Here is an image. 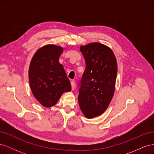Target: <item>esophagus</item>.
Masks as SVG:
<instances>
[{"instance_id":"obj_1","label":"esophagus","mask_w":154,"mask_h":154,"mask_svg":"<svg viewBox=\"0 0 154 154\" xmlns=\"http://www.w3.org/2000/svg\"><path fill=\"white\" fill-rule=\"evenodd\" d=\"M71 87H72V90H74L76 87V84L74 82H71Z\"/></svg>"}]
</instances>
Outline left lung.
<instances>
[{"label":"left lung","mask_w":154,"mask_h":154,"mask_svg":"<svg viewBox=\"0 0 154 154\" xmlns=\"http://www.w3.org/2000/svg\"><path fill=\"white\" fill-rule=\"evenodd\" d=\"M85 60V71L81 80L78 103L88 119L101 116L112 99L117 75L118 64L109 47L92 42L80 47Z\"/></svg>","instance_id":"left-lung-1"}]
</instances>
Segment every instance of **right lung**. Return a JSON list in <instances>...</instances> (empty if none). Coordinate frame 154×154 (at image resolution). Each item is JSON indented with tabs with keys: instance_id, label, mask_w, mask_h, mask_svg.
Masks as SVG:
<instances>
[{
	"instance_id": "obj_1",
	"label": "right lung",
	"mask_w": 154,
	"mask_h": 154,
	"mask_svg": "<svg viewBox=\"0 0 154 154\" xmlns=\"http://www.w3.org/2000/svg\"><path fill=\"white\" fill-rule=\"evenodd\" d=\"M63 49L57 45H45L36 51L29 64V81L32 94L48 108L57 104L63 93L71 91V83L59 62Z\"/></svg>"
}]
</instances>
